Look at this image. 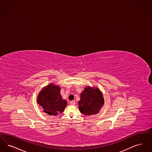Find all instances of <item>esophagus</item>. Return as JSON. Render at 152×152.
Returning <instances> with one entry per match:
<instances>
[{
  "label": "esophagus",
  "mask_w": 152,
  "mask_h": 152,
  "mask_svg": "<svg viewBox=\"0 0 152 152\" xmlns=\"http://www.w3.org/2000/svg\"><path fill=\"white\" fill-rule=\"evenodd\" d=\"M70 105H72V106H74V105H75V100H72V101H71V102H70Z\"/></svg>",
  "instance_id": "esophagus-1"
}]
</instances>
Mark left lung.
I'll use <instances>...</instances> for the list:
<instances>
[{
    "label": "left lung",
    "mask_w": 152,
    "mask_h": 152,
    "mask_svg": "<svg viewBox=\"0 0 152 152\" xmlns=\"http://www.w3.org/2000/svg\"><path fill=\"white\" fill-rule=\"evenodd\" d=\"M104 103L103 94L99 89L87 86L80 94V99L78 102L79 111L87 116L96 114Z\"/></svg>",
    "instance_id": "8db88e82"
}]
</instances>
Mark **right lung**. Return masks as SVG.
Listing matches in <instances>:
<instances>
[{
	"label": "right lung",
	"instance_id": "obj_1",
	"mask_svg": "<svg viewBox=\"0 0 152 152\" xmlns=\"http://www.w3.org/2000/svg\"><path fill=\"white\" fill-rule=\"evenodd\" d=\"M60 91L59 86L50 83L44 87L37 96V103L49 115L56 116L64 112L67 106V102L62 99Z\"/></svg>",
	"mask_w": 152,
	"mask_h": 152
}]
</instances>
